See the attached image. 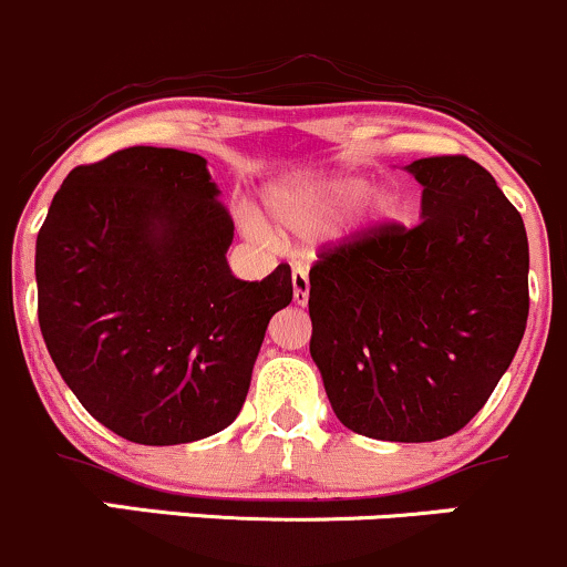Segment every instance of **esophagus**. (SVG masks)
Returning a JSON list of instances; mask_svg holds the SVG:
<instances>
[{"mask_svg":"<svg viewBox=\"0 0 567 567\" xmlns=\"http://www.w3.org/2000/svg\"><path fill=\"white\" fill-rule=\"evenodd\" d=\"M293 301L298 307H307L309 301V274L303 266H293Z\"/></svg>","mask_w":567,"mask_h":567,"instance_id":"1","label":"esophagus"}]
</instances>
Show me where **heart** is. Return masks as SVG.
<instances>
[{"mask_svg":"<svg viewBox=\"0 0 567 567\" xmlns=\"http://www.w3.org/2000/svg\"><path fill=\"white\" fill-rule=\"evenodd\" d=\"M371 190V179L358 177V174H333V177L303 179V183L282 185L271 190L269 207L277 223L293 234H315L339 217L341 213L363 202ZM401 198L395 193H377L371 198V217L360 223V228H377L384 223L401 217ZM245 228L255 236H269L260 217L247 213Z\"/></svg>","mask_w":567,"mask_h":567,"instance_id":"1","label":"heart"}]
</instances>
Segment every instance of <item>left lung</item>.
I'll use <instances>...</instances> for the list:
<instances>
[{"label":"left lung","mask_w":567,"mask_h":567,"mask_svg":"<svg viewBox=\"0 0 567 567\" xmlns=\"http://www.w3.org/2000/svg\"><path fill=\"white\" fill-rule=\"evenodd\" d=\"M414 228L384 223L309 271V352L341 425L379 441H439L474 420L527 326V234L468 155L406 166Z\"/></svg>","instance_id":"8db88e82"}]
</instances>
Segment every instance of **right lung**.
<instances>
[{
  "label": "right lung",
  "mask_w": 567,
  "mask_h": 567,
  "mask_svg": "<svg viewBox=\"0 0 567 567\" xmlns=\"http://www.w3.org/2000/svg\"><path fill=\"white\" fill-rule=\"evenodd\" d=\"M207 158L126 147L66 174L37 234V317L61 379L93 420L147 446L228 427L290 266L236 279L234 220Z\"/></svg>",
  "instance_id": "1"
}]
</instances>
